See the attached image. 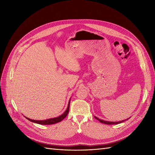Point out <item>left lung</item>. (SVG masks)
Instances as JSON below:
<instances>
[{
    "mask_svg": "<svg viewBox=\"0 0 155 155\" xmlns=\"http://www.w3.org/2000/svg\"><path fill=\"white\" fill-rule=\"evenodd\" d=\"M94 118H96V119H97L99 122H101V123H104V124H119V123H123V122H124V121H125V120H127L128 119V118H127V119H126V120H123L118 121V122H110V121H107V120H104L100 119V118H97V117H94Z\"/></svg>",
    "mask_w": 155,
    "mask_h": 155,
    "instance_id": "1",
    "label": "left lung"
}]
</instances>
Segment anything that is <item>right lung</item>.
Instances as JSON below:
<instances>
[{
  "label": "right lung",
  "mask_w": 155,
  "mask_h": 155,
  "mask_svg": "<svg viewBox=\"0 0 155 155\" xmlns=\"http://www.w3.org/2000/svg\"><path fill=\"white\" fill-rule=\"evenodd\" d=\"M70 102H71V99L69 100L67 110L64 112L63 114H62L59 117H55V118H48V119H46V120H33V119H31V118H27L26 117H25V118H27V119H28V120L32 122V123H37L39 124H46L47 125V124H52L59 123V122L62 121L67 116L68 111H69V107H70Z\"/></svg>",
  "instance_id": "1"
}]
</instances>
